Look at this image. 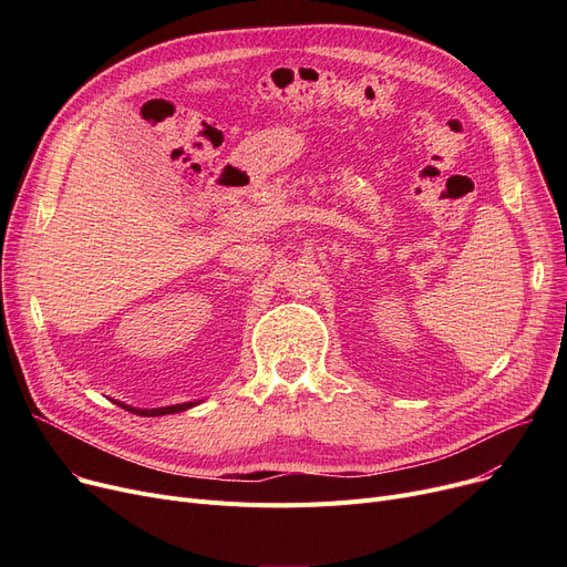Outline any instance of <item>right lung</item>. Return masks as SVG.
<instances>
[{
	"instance_id": "add662e5",
	"label": "right lung",
	"mask_w": 567,
	"mask_h": 567,
	"mask_svg": "<svg viewBox=\"0 0 567 567\" xmlns=\"http://www.w3.org/2000/svg\"><path fill=\"white\" fill-rule=\"evenodd\" d=\"M199 402H202V400L184 402V404H172V406H156V409H137V406H131V404H124V402H114V404H118V406L131 411V413H135V415H148V419H152V415H169V413H178V411L193 409V406H197Z\"/></svg>"
}]
</instances>
